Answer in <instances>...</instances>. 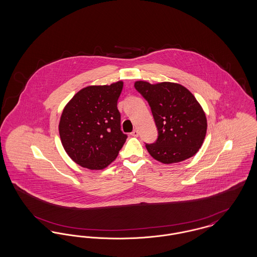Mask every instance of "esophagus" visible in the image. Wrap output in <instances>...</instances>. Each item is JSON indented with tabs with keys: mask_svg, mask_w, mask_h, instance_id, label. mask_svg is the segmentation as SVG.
Listing matches in <instances>:
<instances>
[{
	"mask_svg": "<svg viewBox=\"0 0 257 257\" xmlns=\"http://www.w3.org/2000/svg\"><path fill=\"white\" fill-rule=\"evenodd\" d=\"M131 136H133V137H138V136H139V132H138V130H134V131L131 133Z\"/></svg>",
	"mask_w": 257,
	"mask_h": 257,
	"instance_id": "esophagus-1",
	"label": "esophagus"
}]
</instances>
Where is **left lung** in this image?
<instances>
[{
  "label": "left lung",
  "instance_id": "left-lung-1",
  "mask_svg": "<svg viewBox=\"0 0 257 257\" xmlns=\"http://www.w3.org/2000/svg\"><path fill=\"white\" fill-rule=\"evenodd\" d=\"M147 99L158 129L156 143L147 145L148 153L163 164H174L193 157L202 146L206 131L205 112L185 86L163 82H135Z\"/></svg>",
  "mask_w": 257,
  "mask_h": 257
}]
</instances>
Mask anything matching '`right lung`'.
I'll return each mask as SVG.
<instances>
[{
  "label": "right lung",
  "mask_w": 257,
  "mask_h": 257,
  "mask_svg": "<svg viewBox=\"0 0 257 257\" xmlns=\"http://www.w3.org/2000/svg\"><path fill=\"white\" fill-rule=\"evenodd\" d=\"M122 87V81L86 86L65 105L59 124L61 145L79 166L100 171L117 157L127 139L117 110Z\"/></svg>",
  "instance_id": "obj_1"
}]
</instances>
